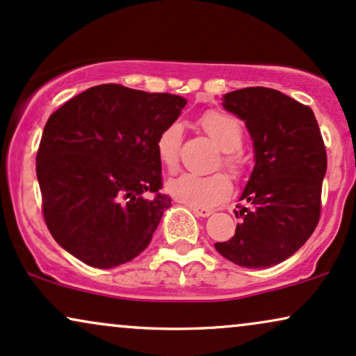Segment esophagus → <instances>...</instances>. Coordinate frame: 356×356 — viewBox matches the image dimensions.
<instances>
[{"instance_id": "1", "label": "esophagus", "mask_w": 356, "mask_h": 356, "mask_svg": "<svg viewBox=\"0 0 356 356\" xmlns=\"http://www.w3.org/2000/svg\"><path fill=\"white\" fill-rule=\"evenodd\" d=\"M191 209L197 217H209L213 213V211H211V209H200V207H191Z\"/></svg>"}]
</instances>
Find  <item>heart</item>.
Wrapping results in <instances>:
<instances>
[{
  "mask_svg": "<svg viewBox=\"0 0 356 356\" xmlns=\"http://www.w3.org/2000/svg\"><path fill=\"white\" fill-rule=\"evenodd\" d=\"M199 126L220 149V159L216 167L222 165L234 179H242L248 172V161L242 152L243 127L234 115L220 111H207L199 118ZM182 126L179 122L167 124L156 139V152L161 165L169 172L177 170L181 161ZM167 192L191 207L209 209L224 202L232 192V182L224 172L211 175L181 174L167 182Z\"/></svg>",
  "mask_w": 356,
  "mask_h": 356,
  "instance_id": "b5f03b06",
  "label": "heart"
}]
</instances>
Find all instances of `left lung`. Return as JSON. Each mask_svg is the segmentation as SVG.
<instances>
[{
	"mask_svg": "<svg viewBox=\"0 0 356 356\" xmlns=\"http://www.w3.org/2000/svg\"><path fill=\"white\" fill-rule=\"evenodd\" d=\"M222 106L243 119L255 167L235 217V235L217 242L222 257L245 268L284 262L314 234L322 213L327 149L314 111L270 88L237 89Z\"/></svg>",
	"mask_w": 356,
	"mask_h": 356,
	"instance_id": "1",
	"label": "left lung"
}]
</instances>
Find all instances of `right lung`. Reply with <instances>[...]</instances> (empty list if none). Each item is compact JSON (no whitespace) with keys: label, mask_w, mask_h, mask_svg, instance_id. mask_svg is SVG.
Wrapping results in <instances>:
<instances>
[{"label":"right lung","mask_w":356,"mask_h":356,"mask_svg":"<svg viewBox=\"0 0 356 356\" xmlns=\"http://www.w3.org/2000/svg\"><path fill=\"white\" fill-rule=\"evenodd\" d=\"M186 104L169 92L99 84L49 115L36 175L42 217L64 250L96 268L145 250L170 207L156 139Z\"/></svg>","instance_id":"obj_1"}]
</instances>
